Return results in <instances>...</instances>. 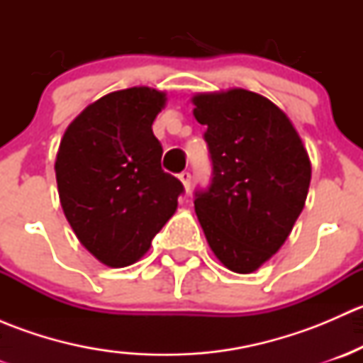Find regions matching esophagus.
Masks as SVG:
<instances>
[{"mask_svg": "<svg viewBox=\"0 0 363 363\" xmlns=\"http://www.w3.org/2000/svg\"><path fill=\"white\" fill-rule=\"evenodd\" d=\"M179 181L182 182L186 191H189V188H191V174H189V172H181V174H179Z\"/></svg>", "mask_w": 363, "mask_h": 363, "instance_id": "esophagus-1", "label": "esophagus"}]
</instances>
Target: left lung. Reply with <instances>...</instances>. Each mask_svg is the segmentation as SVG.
I'll list each match as a JSON object with an SVG mask.
<instances>
[{
	"mask_svg": "<svg viewBox=\"0 0 363 363\" xmlns=\"http://www.w3.org/2000/svg\"><path fill=\"white\" fill-rule=\"evenodd\" d=\"M191 101L212 160L195 212L216 258L251 274L294 230L309 191V155L290 117L262 94L233 87Z\"/></svg>",
	"mask_w": 363,
	"mask_h": 363,
	"instance_id": "8db88e82",
	"label": "left lung"
}]
</instances>
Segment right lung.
I'll list each match as a JSON object with an SVG mask.
<instances>
[{
  "instance_id": "1",
  "label": "right lung",
  "mask_w": 363,
  "mask_h": 363,
  "mask_svg": "<svg viewBox=\"0 0 363 363\" xmlns=\"http://www.w3.org/2000/svg\"><path fill=\"white\" fill-rule=\"evenodd\" d=\"M167 94L152 87L113 91L69 123L57 149L60 202L79 242L112 269L138 262L177 211L184 188L161 170L152 133Z\"/></svg>"
}]
</instances>
